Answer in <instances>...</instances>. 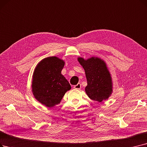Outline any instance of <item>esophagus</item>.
<instances>
[{
  "label": "esophagus",
  "mask_w": 147,
  "mask_h": 147,
  "mask_svg": "<svg viewBox=\"0 0 147 147\" xmlns=\"http://www.w3.org/2000/svg\"><path fill=\"white\" fill-rule=\"evenodd\" d=\"M74 88L76 89H80L81 88V84L80 83H79V84H78L74 86Z\"/></svg>",
  "instance_id": "1"
}]
</instances>
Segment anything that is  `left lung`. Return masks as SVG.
<instances>
[{"mask_svg":"<svg viewBox=\"0 0 147 147\" xmlns=\"http://www.w3.org/2000/svg\"><path fill=\"white\" fill-rule=\"evenodd\" d=\"M84 68L87 80L85 92L91 100L99 102L107 100L112 93V80L106 62L97 57L78 58Z\"/></svg>","mask_w":147,"mask_h":147,"instance_id":"left-lung-1","label":"left lung"}]
</instances>
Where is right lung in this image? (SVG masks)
<instances>
[{"mask_svg": "<svg viewBox=\"0 0 147 147\" xmlns=\"http://www.w3.org/2000/svg\"><path fill=\"white\" fill-rule=\"evenodd\" d=\"M64 65L63 60L50 56L41 60L34 69L32 91L36 100L47 107L59 104L65 92L71 89L61 74Z\"/></svg>", "mask_w": 147, "mask_h": 147, "instance_id": "1", "label": "right lung"}]
</instances>
